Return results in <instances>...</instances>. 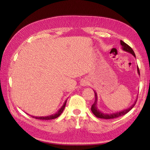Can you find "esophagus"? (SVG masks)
I'll return each mask as SVG.
<instances>
[{
  "label": "esophagus",
  "instance_id": "34e87169",
  "mask_svg": "<svg viewBox=\"0 0 150 150\" xmlns=\"http://www.w3.org/2000/svg\"><path fill=\"white\" fill-rule=\"evenodd\" d=\"M88 84V81H87V80H83L82 81V83H81V85H82V86H86V85H87Z\"/></svg>",
  "mask_w": 150,
  "mask_h": 150
}]
</instances>
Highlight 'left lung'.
Instances as JSON below:
<instances>
[{
  "instance_id": "1",
  "label": "left lung",
  "mask_w": 150,
  "mask_h": 150,
  "mask_svg": "<svg viewBox=\"0 0 150 150\" xmlns=\"http://www.w3.org/2000/svg\"><path fill=\"white\" fill-rule=\"evenodd\" d=\"M120 44L122 45V50L124 51H125V52H127L130 53V54H132L134 56L136 57V55H135V54H134L133 50L132 49V48L129 46L128 44H126L125 42L122 41V40H120ZM137 70H138V74L140 75L139 74V71L138 67H137ZM94 92H95V103H94L93 105H92V106H91V111H92V112L94 114V115L96 116L97 118H99L112 119V118H118V117H119V116H123L124 115H126V113H128V112L130 111L134 106H135L136 103V100L135 103H134L130 108L125 109V110H124L118 112H115V113H112V114H105V113H103L102 112H100L97 108V106H96V104H97V95H96V93L95 91H94Z\"/></svg>"
}]
</instances>
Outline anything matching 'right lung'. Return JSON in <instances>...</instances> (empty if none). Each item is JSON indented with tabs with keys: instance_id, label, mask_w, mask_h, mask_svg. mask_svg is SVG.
Listing matches in <instances>:
<instances>
[{
	"instance_id": "right-lung-1",
	"label": "right lung",
	"mask_w": 150,
	"mask_h": 150,
	"mask_svg": "<svg viewBox=\"0 0 150 150\" xmlns=\"http://www.w3.org/2000/svg\"><path fill=\"white\" fill-rule=\"evenodd\" d=\"M66 103H67V100L65 101V103H63V105L61 107V108L59 109V110H58L56 113L54 114V115H50V116H32V118H34L35 119H39V120H52V119H55L57 118L58 116H59L61 115V114L63 112V110H64V108L65 107V105H66Z\"/></svg>"
}]
</instances>
